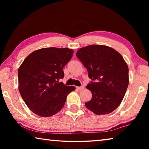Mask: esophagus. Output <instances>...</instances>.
Instances as JSON below:
<instances>
[{
  "label": "esophagus",
  "mask_w": 149,
  "mask_h": 149,
  "mask_svg": "<svg viewBox=\"0 0 149 149\" xmlns=\"http://www.w3.org/2000/svg\"><path fill=\"white\" fill-rule=\"evenodd\" d=\"M84 85H81V87H77L76 88H77V89H78V90H82V89H84Z\"/></svg>",
  "instance_id": "34e87169"
}]
</instances>
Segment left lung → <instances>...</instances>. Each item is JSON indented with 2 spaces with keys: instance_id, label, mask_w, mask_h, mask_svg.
<instances>
[{
  "instance_id": "left-lung-1",
  "label": "left lung",
  "mask_w": 149,
  "mask_h": 149,
  "mask_svg": "<svg viewBox=\"0 0 149 149\" xmlns=\"http://www.w3.org/2000/svg\"><path fill=\"white\" fill-rule=\"evenodd\" d=\"M76 56L92 80L87 85L92 99L85 107L97 115L113 112L122 102L129 84L127 63L119 52L104 45L81 48Z\"/></svg>"
}]
</instances>
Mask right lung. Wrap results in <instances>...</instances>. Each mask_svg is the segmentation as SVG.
<instances>
[{
  "mask_svg": "<svg viewBox=\"0 0 149 149\" xmlns=\"http://www.w3.org/2000/svg\"><path fill=\"white\" fill-rule=\"evenodd\" d=\"M74 54L68 48L50 47L28 55L18 69V89L30 110L42 117L60 112L74 86L59 82L64 76V68Z\"/></svg>",
  "mask_w": 149,
  "mask_h": 149,
  "instance_id": "add662e5",
  "label": "right lung"
}]
</instances>
